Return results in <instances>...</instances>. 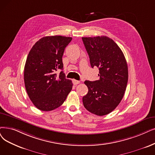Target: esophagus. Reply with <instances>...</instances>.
<instances>
[{
  "mask_svg": "<svg viewBox=\"0 0 155 155\" xmlns=\"http://www.w3.org/2000/svg\"><path fill=\"white\" fill-rule=\"evenodd\" d=\"M72 82H73V84L74 85H76V84H78L80 83L79 81H78V80H76V79H73L72 80Z\"/></svg>",
  "mask_w": 155,
  "mask_h": 155,
  "instance_id": "obj_1",
  "label": "esophagus"
}]
</instances>
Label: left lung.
<instances>
[{
  "mask_svg": "<svg viewBox=\"0 0 155 155\" xmlns=\"http://www.w3.org/2000/svg\"><path fill=\"white\" fill-rule=\"evenodd\" d=\"M92 68L97 67L100 77L85 81L88 92L83 97L84 107L90 113L104 116L119 105L126 90L128 65L121 49L107 36L82 38Z\"/></svg>",
  "mask_w": 155,
  "mask_h": 155,
  "instance_id": "left-lung-1",
  "label": "left lung"
}]
</instances>
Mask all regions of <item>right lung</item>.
<instances>
[{"label": "right lung", "mask_w": 155, "mask_h": 155, "mask_svg": "<svg viewBox=\"0 0 155 155\" xmlns=\"http://www.w3.org/2000/svg\"><path fill=\"white\" fill-rule=\"evenodd\" d=\"M72 38L46 36L35 43L28 54L24 69L27 94L34 106L49 111L60 107L72 88V83L63 71L62 57Z\"/></svg>", "instance_id": "right-lung-1"}]
</instances>
